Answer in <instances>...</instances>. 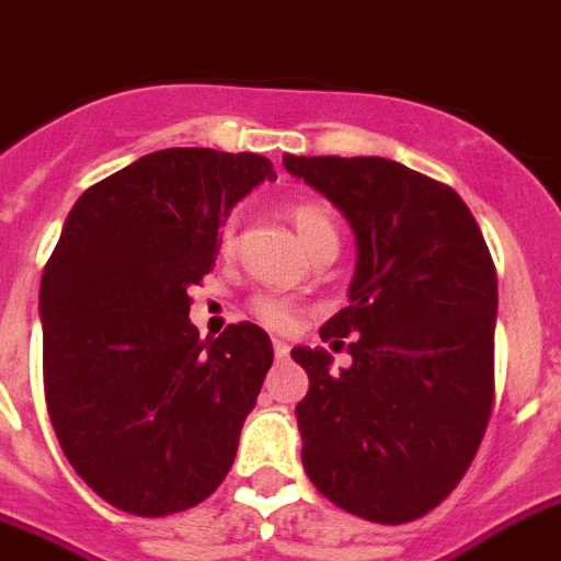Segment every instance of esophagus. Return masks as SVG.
Segmentation results:
<instances>
[{"label":"esophagus","instance_id":"esophagus-1","mask_svg":"<svg viewBox=\"0 0 561 561\" xmlns=\"http://www.w3.org/2000/svg\"><path fill=\"white\" fill-rule=\"evenodd\" d=\"M273 354L279 359H285L290 354V345L285 343V340H273Z\"/></svg>","mask_w":561,"mask_h":561}]
</instances>
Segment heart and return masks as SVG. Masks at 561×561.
Here are the masks:
<instances>
[{
	"mask_svg": "<svg viewBox=\"0 0 561 561\" xmlns=\"http://www.w3.org/2000/svg\"><path fill=\"white\" fill-rule=\"evenodd\" d=\"M290 221H294L296 233L302 236L305 248L308 250L322 239H336L334 216H331V209L322 207V204H296V207L290 209ZM233 241L236 221L233 218H227L225 225H221V230H218V248H221V253L233 250ZM250 313H253L262 325L273 328V331H290V328L299 322V311H296L294 305H290L288 299H282V296L273 294L253 296V299H250Z\"/></svg>",
	"mask_w": 561,
	"mask_h": 561,
	"instance_id": "heart-1",
	"label": "heart"
}]
</instances>
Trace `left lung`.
Returning a JSON list of instances; mask_svg holds the SVG:
<instances>
[{"mask_svg": "<svg viewBox=\"0 0 561 561\" xmlns=\"http://www.w3.org/2000/svg\"><path fill=\"white\" fill-rule=\"evenodd\" d=\"M285 170L343 209L357 236L348 308L322 325L345 345L294 348L302 463L336 507L377 525L426 516L470 470L495 400L499 279L453 186L386 158L285 154Z\"/></svg>", "mask_w": 561, "mask_h": 561, "instance_id": "left-lung-1", "label": "left lung"}]
</instances>
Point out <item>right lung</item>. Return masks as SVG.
<instances>
[{
  "instance_id": "1",
  "label": "right lung",
  "mask_w": 561,
  "mask_h": 561,
  "mask_svg": "<svg viewBox=\"0 0 561 561\" xmlns=\"http://www.w3.org/2000/svg\"><path fill=\"white\" fill-rule=\"evenodd\" d=\"M265 178V154H144L77 198L45 262L51 426L77 476L123 513L195 507L233 467L273 345L253 322L202 340L190 288L216 262L230 207Z\"/></svg>"
}]
</instances>
